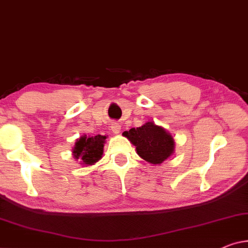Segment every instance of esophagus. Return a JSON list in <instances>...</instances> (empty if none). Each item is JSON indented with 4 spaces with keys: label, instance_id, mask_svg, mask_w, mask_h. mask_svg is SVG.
I'll list each match as a JSON object with an SVG mask.
<instances>
[{
    "label": "esophagus",
    "instance_id": "obj_1",
    "mask_svg": "<svg viewBox=\"0 0 248 248\" xmlns=\"http://www.w3.org/2000/svg\"><path fill=\"white\" fill-rule=\"evenodd\" d=\"M110 128H111V130H112V132H114V134H119L120 130H121V125L118 123L111 124Z\"/></svg>",
    "mask_w": 248,
    "mask_h": 248
}]
</instances>
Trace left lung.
Wrapping results in <instances>:
<instances>
[{"label":"left lung","mask_w":248,"mask_h":248,"mask_svg":"<svg viewBox=\"0 0 248 248\" xmlns=\"http://www.w3.org/2000/svg\"><path fill=\"white\" fill-rule=\"evenodd\" d=\"M136 146L138 155L151 164H160L174 152V140L165 129L153 123L123 134Z\"/></svg>","instance_id":"left-lung-1"}]
</instances>
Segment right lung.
Returning a JSON list of instances; mask_svg holds the SVG:
<instances>
[{"instance_id": "right-lung-1", "label": "right lung", "mask_w": 248, "mask_h": 248, "mask_svg": "<svg viewBox=\"0 0 248 248\" xmlns=\"http://www.w3.org/2000/svg\"><path fill=\"white\" fill-rule=\"evenodd\" d=\"M106 136L96 135L94 137L83 136L76 141L73 149V155L76 159H81L83 164L92 165L96 163L103 154V144L106 141Z\"/></svg>"}]
</instances>
